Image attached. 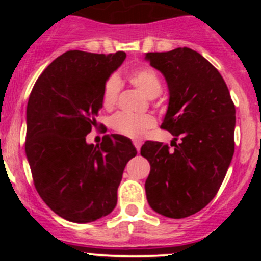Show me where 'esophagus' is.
Returning <instances> with one entry per match:
<instances>
[{"mask_svg": "<svg viewBox=\"0 0 261 261\" xmlns=\"http://www.w3.org/2000/svg\"><path fill=\"white\" fill-rule=\"evenodd\" d=\"M134 145H135L138 151H140V147H141V141L140 140H134Z\"/></svg>", "mask_w": 261, "mask_h": 261, "instance_id": "1", "label": "esophagus"}]
</instances>
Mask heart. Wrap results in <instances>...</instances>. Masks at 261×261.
Returning a JSON list of instances; mask_svg holds the SVG:
<instances>
[{"label": "heart", "instance_id": "1", "mask_svg": "<svg viewBox=\"0 0 261 261\" xmlns=\"http://www.w3.org/2000/svg\"><path fill=\"white\" fill-rule=\"evenodd\" d=\"M128 81L136 87L140 92H143L149 98L159 96L162 92V81L159 75L151 68H138L131 70L127 74ZM120 92V81L116 75H112L106 81L102 92V105L105 109L110 110L115 106ZM156 121L151 115H133L118 112L111 118V127L117 134L127 138L139 139L144 136L149 128L154 127Z\"/></svg>", "mask_w": 261, "mask_h": 261}]
</instances>
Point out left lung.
<instances>
[{"label": "left lung", "mask_w": 261, "mask_h": 261, "mask_svg": "<svg viewBox=\"0 0 261 261\" xmlns=\"http://www.w3.org/2000/svg\"><path fill=\"white\" fill-rule=\"evenodd\" d=\"M145 59L167 81L162 127L174 136L173 150L158 141L141 146L150 163L146 198L165 217H188L212 201L225 179L235 149V106L222 75L199 53L177 48L146 53Z\"/></svg>", "instance_id": "left-lung-1"}]
</instances>
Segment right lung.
I'll return each mask as SVG.
<instances>
[{
    "label": "right lung",
    "mask_w": 261,
    "mask_h": 261,
    "mask_svg": "<svg viewBox=\"0 0 261 261\" xmlns=\"http://www.w3.org/2000/svg\"><path fill=\"white\" fill-rule=\"evenodd\" d=\"M126 53L69 50L36 81L26 109L25 151L39 196L51 211L75 223L114 211L122 173L136 149L126 136L87 144L97 126L106 81Z\"/></svg>",
    "instance_id": "add662e5"
}]
</instances>
